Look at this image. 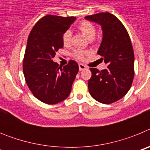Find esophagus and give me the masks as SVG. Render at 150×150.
<instances>
[{"label": "esophagus", "instance_id": "1", "mask_svg": "<svg viewBox=\"0 0 150 150\" xmlns=\"http://www.w3.org/2000/svg\"><path fill=\"white\" fill-rule=\"evenodd\" d=\"M79 71H83L85 69H86L87 67L83 64H79Z\"/></svg>", "mask_w": 150, "mask_h": 150}]
</instances>
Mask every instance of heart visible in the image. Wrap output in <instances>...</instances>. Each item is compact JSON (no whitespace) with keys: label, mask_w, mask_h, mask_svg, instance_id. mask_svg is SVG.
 <instances>
[{"label":"heart","mask_w":150,"mask_h":150,"mask_svg":"<svg viewBox=\"0 0 150 150\" xmlns=\"http://www.w3.org/2000/svg\"><path fill=\"white\" fill-rule=\"evenodd\" d=\"M79 29L83 34H84L88 40H92L95 37L97 29L94 24L90 22L89 21H83L78 26ZM71 32L69 30H65L62 34V43L64 46H67L70 45L71 42ZM88 54V52L81 50H74L72 52L73 56L79 60H83L86 55Z\"/></svg>","instance_id":"b5f03b06"}]
</instances>
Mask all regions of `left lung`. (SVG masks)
I'll list each match as a JSON object with an SVG mask.
<instances>
[{
  "label": "left lung",
  "mask_w": 150,
  "mask_h": 150,
  "mask_svg": "<svg viewBox=\"0 0 150 150\" xmlns=\"http://www.w3.org/2000/svg\"><path fill=\"white\" fill-rule=\"evenodd\" d=\"M88 20L100 24L103 39L98 55L107 68H90L88 87L91 96L102 104H112L126 95L134 75V55L132 41L120 19L108 12L87 16Z\"/></svg>",
  "instance_id": "obj_1"
}]
</instances>
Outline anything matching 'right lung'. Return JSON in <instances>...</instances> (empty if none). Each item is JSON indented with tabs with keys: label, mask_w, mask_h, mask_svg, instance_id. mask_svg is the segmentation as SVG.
I'll list each match as a JSON object with an SVG mask.
<instances>
[{
	"label": "right lung",
	"mask_w": 150,
	"mask_h": 150,
	"mask_svg": "<svg viewBox=\"0 0 150 150\" xmlns=\"http://www.w3.org/2000/svg\"><path fill=\"white\" fill-rule=\"evenodd\" d=\"M76 17L48 15L34 25L27 41L23 59V73L29 89L45 104H55L69 96L79 71L75 61L59 67L52 60L63 47L62 34Z\"/></svg>",
	"instance_id": "obj_1"
}]
</instances>
